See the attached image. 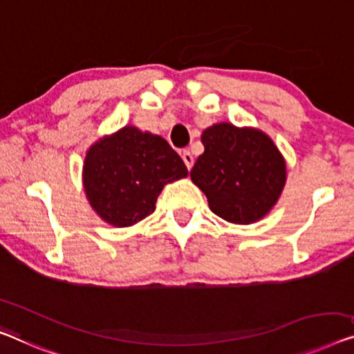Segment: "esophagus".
I'll list each match as a JSON object with an SVG mask.
<instances>
[{"label":"esophagus","mask_w":354,"mask_h":354,"mask_svg":"<svg viewBox=\"0 0 354 354\" xmlns=\"http://www.w3.org/2000/svg\"><path fill=\"white\" fill-rule=\"evenodd\" d=\"M181 157H183L184 163H186L187 170H191L192 165H194V157H192L191 152H189V149H183V152H181Z\"/></svg>","instance_id":"1"}]
</instances>
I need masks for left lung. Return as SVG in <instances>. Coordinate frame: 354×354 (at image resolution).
Returning <instances> with one entry per match:
<instances>
[{
  "mask_svg": "<svg viewBox=\"0 0 354 354\" xmlns=\"http://www.w3.org/2000/svg\"><path fill=\"white\" fill-rule=\"evenodd\" d=\"M205 152L191 170L209 209L234 224L262 219L286 183V162L272 138L251 127L221 122L202 133Z\"/></svg>",
  "mask_w": 354,
  "mask_h": 354,
  "instance_id": "left-lung-1",
  "label": "left lung"
}]
</instances>
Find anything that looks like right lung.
<instances>
[{
    "instance_id": "right-lung-1",
    "label": "right lung",
    "mask_w": 354,
    "mask_h": 354,
    "mask_svg": "<svg viewBox=\"0 0 354 354\" xmlns=\"http://www.w3.org/2000/svg\"><path fill=\"white\" fill-rule=\"evenodd\" d=\"M187 173L162 136L125 125L88 147L82 181L88 203L104 223L130 227L154 213L165 184Z\"/></svg>"
}]
</instances>
